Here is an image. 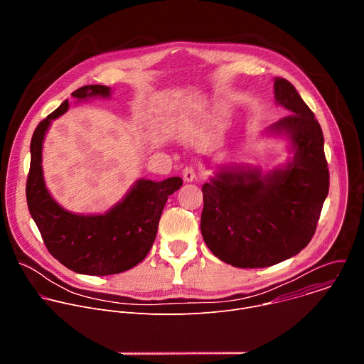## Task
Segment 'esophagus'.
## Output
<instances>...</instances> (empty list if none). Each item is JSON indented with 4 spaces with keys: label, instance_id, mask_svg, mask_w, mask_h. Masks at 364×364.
I'll use <instances>...</instances> for the list:
<instances>
[{
    "label": "esophagus",
    "instance_id": "obj_1",
    "mask_svg": "<svg viewBox=\"0 0 364 364\" xmlns=\"http://www.w3.org/2000/svg\"><path fill=\"white\" fill-rule=\"evenodd\" d=\"M183 178L184 181L187 183H191L196 180V171H194V167L193 166H187L184 170H183Z\"/></svg>",
    "mask_w": 364,
    "mask_h": 364
}]
</instances>
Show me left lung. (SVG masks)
I'll return each instance as SVG.
<instances>
[{
    "label": "left lung",
    "instance_id": "left-lung-1",
    "mask_svg": "<svg viewBox=\"0 0 364 364\" xmlns=\"http://www.w3.org/2000/svg\"><path fill=\"white\" fill-rule=\"evenodd\" d=\"M275 103L289 114L268 135L285 136L292 157L262 174L250 166L220 167L204 183L200 229L220 261L236 268H267L299 253L313 239L330 174L324 136L296 89L274 80Z\"/></svg>",
    "mask_w": 364,
    "mask_h": 364
}]
</instances>
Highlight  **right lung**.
Here are the masks:
<instances>
[{"label":"right lung","instance_id":"right-lung-1","mask_svg":"<svg viewBox=\"0 0 364 364\" xmlns=\"http://www.w3.org/2000/svg\"><path fill=\"white\" fill-rule=\"evenodd\" d=\"M77 100L109 97L111 87L87 85L72 93ZM69 109V100L43 119L31 138L27 204L51 256L73 272L114 275L138 265L149 252L170 194L183 186L180 177L164 181L139 178L125 197L103 215H77L66 210L48 193L43 176V142L47 129Z\"/></svg>","mask_w":364,"mask_h":364}]
</instances>
